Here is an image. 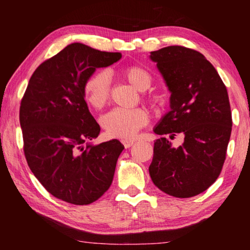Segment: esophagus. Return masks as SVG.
I'll use <instances>...</instances> for the list:
<instances>
[{"label":"esophagus","instance_id":"1","mask_svg":"<svg viewBox=\"0 0 250 250\" xmlns=\"http://www.w3.org/2000/svg\"><path fill=\"white\" fill-rule=\"evenodd\" d=\"M121 142H122V145L125 146V149H128V147L132 146H133V143H134L132 140H122Z\"/></svg>","mask_w":250,"mask_h":250}]
</instances>
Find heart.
<instances>
[{
  "mask_svg": "<svg viewBox=\"0 0 250 250\" xmlns=\"http://www.w3.org/2000/svg\"><path fill=\"white\" fill-rule=\"evenodd\" d=\"M124 77L138 90L149 89L152 76L141 66L132 65L125 68ZM110 76L108 71L98 70L90 75L83 83V95L87 103L95 109H101L110 98ZM151 104H159L160 98L155 95L146 97ZM101 125L110 137L128 140L134 138L138 131L149 122V113L143 108H115L110 110L100 119Z\"/></svg>",
  "mask_w": 250,
  "mask_h": 250,
  "instance_id": "obj_1",
  "label": "heart"
}]
</instances>
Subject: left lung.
I'll return each instance as SVG.
<instances>
[{
	"instance_id": "left-lung-1",
	"label": "left lung",
	"mask_w": 250,
	"mask_h": 250,
	"mask_svg": "<svg viewBox=\"0 0 250 250\" xmlns=\"http://www.w3.org/2000/svg\"><path fill=\"white\" fill-rule=\"evenodd\" d=\"M150 58L171 92V110L153 130L163 137L154 142L150 176L168 195L195 196L217 180L226 159L232 125L226 86L197 50L167 46ZM176 133L185 142L173 148L164 137Z\"/></svg>"
}]
</instances>
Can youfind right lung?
<instances>
[{
	"mask_svg": "<svg viewBox=\"0 0 250 250\" xmlns=\"http://www.w3.org/2000/svg\"><path fill=\"white\" fill-rule=\"evenodd\" d=\"M121 58L73 43L37 67L21 101L24 154L33 174L53 196L88 205L108 191L125 146L89 141L100 133L84 101L83 83L97 68Z\"/></svg>",
	"mask_w": 250,
	"mask_h": 250,
	"instance_id": "1",
	"label": "right lung"
}]
</instances>
